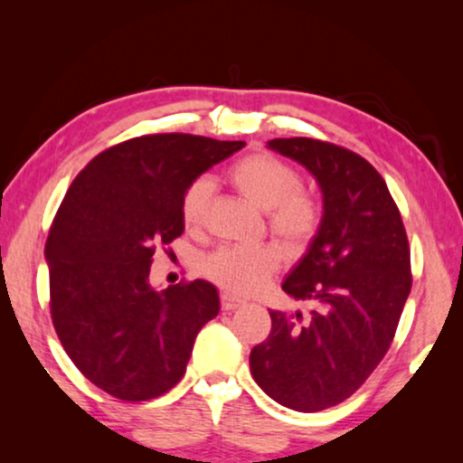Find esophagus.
I'll use <instances>...</instances> for the list:
<instances>
[{"label":"esophagus","instance_id":"obj_1","mask_svg":"<svg viewBox=\"0 0 463 463\" xmlns=\"http://www.w3.org/2000/svg\"><path fill=\"white\" fill-rule=\"evenodd\" d=\"M221 306H223V309H236L240 306H244V301L232 293H223L221 295Z\"/></svg>","mask_w":463,"mask_h":463}]
</instances>
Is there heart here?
<instances>
[{"instance_id": "b5f03b06", "label": "heart", "mask_w": 463, "mask_h": 463, "mask_svg": "<svg viewBox=\"0 0 463 463\" xmlns=\"http://www.w3.org/2000/svg\"><path fill=\"white\" fill-rule=\"evenodd\" d=\"M227 179L246 200L265 211L268 227L290 249H303L312 242L322 225V204L312 192L301 187V175L295 166L271 154H252L238 160ZM213 185L198 176L185 187L181 198V217L189 230L204 223ZM280 250L274 244L221 246L202 261V271L225 290L250 295L265 284L280 265Z\"/></svg>"}]
</instances>
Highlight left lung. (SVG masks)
Returning a JSON list of instances; mask_svg holds the SVG:
<instances>
[{"instance_id": "left-lung-1", "label": "left lung", "mask_w": 463, "mask_h": 463, "mask_svg": "<svg viewBox=\"0 0 463 463\" xmlns=\"http://www.w3.org/2000/svg\"><path fill=\"white\" fill-rule=\"evenodd\" d=\"M268 145L316 176L325 214L282 284L314 309L307 318L271 309L269 337L252 347L250 371L276 402L316 413L350 398L390 350L413 284L411 249L383 176L363 156L307 137Z\"/></svg>"}]
</instances>
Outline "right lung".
I'll use <instances>...</instances> for the list:
<instances>
[{
    "label": "right lung",
    "mask_w": 463,
    "mask_h": 463,
    "mask_svg": "<svg viewBox=\"0 0 463 463\" xmlns=\"http://www.w3.org/2000/svg\"><path fill=\"white\" fill-rule=\"evenodd\" d=\"M244 141L164 132L113 145L81 168L46 240L50 316L88 382L126 402L166 394L195 335L219 314L211 282L149 284L154 252L185 230L181 198Z\"/></svg>",
    "instance_id": "1"
}]
</instances>
